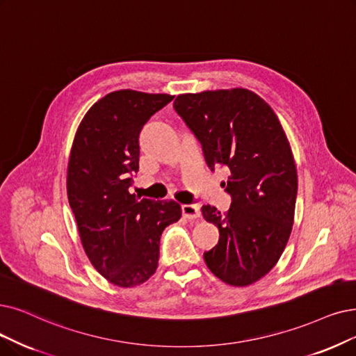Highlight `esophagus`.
I'll return each instance as SVG.
<instances>
[{"instance_id": "1", "label": "esophagus", "mask_w": 356, "mask_h": 356, "mask_svg": "<svg viewBox=\"0 0 356 356\" xmlns=\"http://www.w3.org/2000/svg\"><path fill=\"white\" fill-rule=\"evenodd\" d=\"M181 210H182L184 218H187L190 220L200 218V206L198 204H184Z\"/></svg>"}]
</instances>
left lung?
Returning a JSON list of instances; mask_svg holds the SVG:
<instances>
[{
  "label": "left lung",
  "instance_id": "1",
  "mask_svg": "<svg viewBox=\"0 0 356 356\" xmlns=\"http://www.w3.org/2000/svg\"><path fill=\"white\" fill-rule=\"evenodd\" d=\"M174 108L202 143L209 168L231 170L222 182L232 197L229 210L202 207L219 227L204 261L227 285L248 286L276 266L291 236L298 175L286 134L264 99L243 88L179 95Z\"/></svg>",
  "mask_w": 356,
  "mask_h": 356
}]
</instances>
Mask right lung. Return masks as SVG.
<instances>
[{
  "instance_id": "right-lung-1",
  "label": "right lung",
  "mask_w": 356,
  "mask_h": 356,
  "mask_svg": "<svg viewBox=\"0 0 356 356\" xmlns=\"http://www.w3.org/2000/svg\"><path fill=\"white\" fill-rule=\"evenodd\" d=\"M172 99L130 89L108 93L86 112L71 147L67 194L81 245L97 272L121 288L141 285L156 272L161 235L181 218L174 200H140L130 193L140 131Z\"/></svg>"
}]
</instances>
